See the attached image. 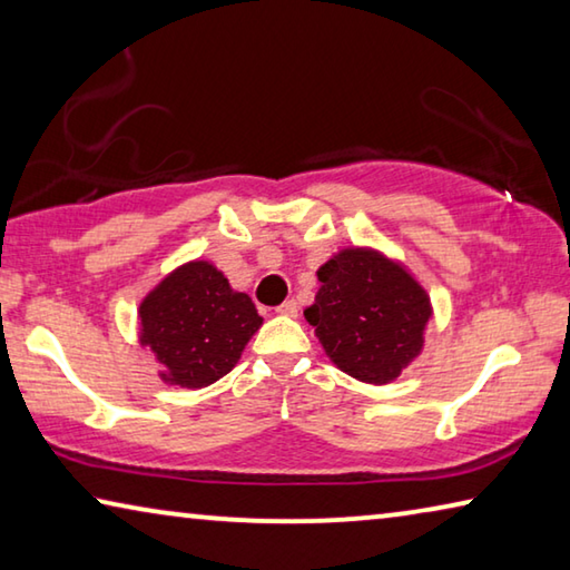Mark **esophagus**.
I'll return each instance as SVG.
<instances>
[{
    "label": "esophagus",
    "instance_id": "obj_1",
    "mask_svg": "<svg viewBox=\"0 0 570 570\" xmlns=\"http://www.w3.org/2000/svg\"><path fill=\"white\" fill-rule=\"evenodd\" d=\"M296 312H298V306L294 298H288V302H284L282 306H276V314H282V316H296Z\"/></svg>",
    "mask_w": 570,
    "mask_h": 570
}]
</instances>
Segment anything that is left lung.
<instances>
[{
    "label": "left lung",
    "mask_w": 570,
    "mask_h": 570,
    "mask_svg": "<svg viewBox=\"0 0 570 570\" xmlns=\"http://www.w3.org/2000/svg\"><path fill=\"white\" fill-rule=\"evenodd\" d=\"M304 308L326 356L350 377L390 384L417 360L432 302L407 266L372 246L340 248Z\"/></svg>",
    "instance_id": "obj_1"
}]
</instances>
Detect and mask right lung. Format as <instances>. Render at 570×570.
I'll return each mask as SVG.
<instances>
[{"mask_svg":"<svg viewBox=\"0 0 570 570\" xmlns=\"http://www.w3.org/2000/svg\"><path fill=\"white\" fill-rule=\"evenodd\" d=\"M262 324L254 302L208 258L173 268L138 306V342L156 356L158 377L170 387L200 390L218 382Z\"/></svg>","mask_w":570,"mask_h":570,"instance_id":"obj_1","label":"right lung"}]
</instances>
